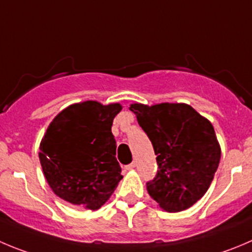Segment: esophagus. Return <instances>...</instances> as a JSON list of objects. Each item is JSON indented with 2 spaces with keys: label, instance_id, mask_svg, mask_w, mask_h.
Masks as SVG:
<instances>
[{
  "label": "esophagus",
  "instance_id": "34e87169",
  "mask_svg": "<svg viewBox=\"0 0 252 252\" xmlns=\"http://www.w3.org/2000/svg\"><path fill=\"white\" fill-rule=\"evenodd\" d=\"M136 167V163L135 162H132L131 164H127V166H125V169H127V171H130V169H133Z\"/></svg>",
  "mask_w": 252,
  "mask_h": 252
}]
</instances>
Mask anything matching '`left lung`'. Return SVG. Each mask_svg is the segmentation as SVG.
<instances>
[{
	"label": "left lung",
	"instance_id": "1",
	"mask_svg": "<svg viewBox=\"0 0 252 252\" xmlns=\"http://www.w3.org/2000/svg\"><path fill=\"white\" fill-rule=\"evenodd\" d=\"M130 110L157 156V176L147 183L150 196L169 213L190 208L207 193L221 157L212 122L183 102H135Z\"/></svg>",
	"mask_w": 252,
	"mask_h": 252
}]
</instances>
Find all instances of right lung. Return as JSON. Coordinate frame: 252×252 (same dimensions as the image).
Returning a JSON list of instances; mask_svg holds the SVG:
<instances>
[{
  "label": "right lung",
  "instance_id": "add662e5",
  "mask_svg": "<svg viewBox=\"0 0 252 252\" xmlns=\"http://www.w3.org/2000/svg\"><path fill=\"white\" fill-rule=\"evenodd\" d=\"M119 102L69 105L48 126L39 145L43 174L52 190L74 205L97 210L122 179L112 121Z\"/></svg>",
  "mask_w": 252,
  "mask_h": 252
}]
</instances>
